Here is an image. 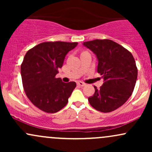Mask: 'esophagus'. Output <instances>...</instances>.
Returning <instances> with one entry per match:
<instances>
[{
	"label": "esophagus",
	"instance_id": "esophagus-1",
	"mask_svg": "<svg viewBox=\"0 0 152 152\" xmlns=\"http://www.w3.org/2000/svg\"><path fill=\"white\" fill-rule=\"evenodd\" d=\"M77 84H78V86L82 87V86H84L85 85H86V83H83V82H81V81H78V82H77Z\"/></svg>",
	"mask_w": 152,
	"mask_h": 152
}]
</instances>
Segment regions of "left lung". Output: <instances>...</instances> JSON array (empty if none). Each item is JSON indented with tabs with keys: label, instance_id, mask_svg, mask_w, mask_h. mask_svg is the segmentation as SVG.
<instances>
[{
	"label": "left lung",
	"instance_id": "1",
	"mask_svg": "<svg viewBox=\"0 0 152 152\" xmlns=\"http://www.w3.org/2000/svg\"><path fill=\"white\" fill-rule=\"evenodd\" d=\"M98 60L97 72L104 83L88 98L92 107L101 112L114 111L128 100L137 79V68L133 56L117 43L109 39L83 43Z\"/></svg>",
	"mask_w": 152,
	"mask_h": 152
}]
</instances>
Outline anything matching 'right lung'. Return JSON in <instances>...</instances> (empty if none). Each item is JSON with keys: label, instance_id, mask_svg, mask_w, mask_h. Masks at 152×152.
Here are the masks:
<instances>
[{"label": "right lung", "instance_id": "add662e5", "mask_svg": "<svg viewBox=\"0 0 152 152\" xmlns=\"http://www.w3.org/2000/svg\"><path fill=\"white\" fill-rule=\"evenodd\" d=\"M78 43L45 42L31 48L20 66L23 86L26 96L36 107L56 113L67 104L76 82L64 83L56 78L66 54Z\"/></svg>", "mask_w": 152, "mask_h": 152}]
</instances>
